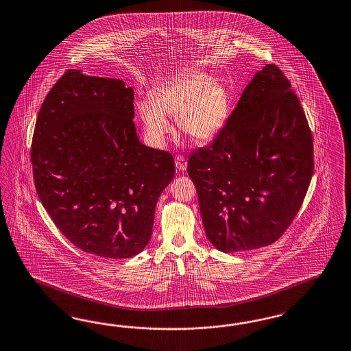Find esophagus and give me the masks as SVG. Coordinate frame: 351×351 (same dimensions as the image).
<instances>
[{
    "label": "esophagus",
    "instance_id": "obj_1",
    "mask_svg": "<svg viewBox=\"0 0 351 351\" xmlns=\"http://www.w3.org/2000/svg\"><path fill=\"white\" fill-rule=\"evenodd\" d=\"M174 162H176V168L178 171H184L187 169V162H186V159L183 156H177Z\"/></svg>",
    "mask_w": 351,
    "mask_h": 351
}]
</instances>
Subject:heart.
<instances>
[{
	"mask_svg": "<svg viewBox=\"0 0 351 351\" xmlns=\"http://www.w3.org/2000/svg\"><path fill=\"white\" fill-rule=\"evenodd\" d=\"M229 94L221 81L205 72H192L150 93V99L136 103L145 135L150 144L162 146L173 132L169 119L198 144H208L221 134L229 117Z\"/></svg>",
	"mask_w": 351,
	"mask_h": 351,
	"instance_id": "heart-1",
	"label": "heart"
}]
</instances>
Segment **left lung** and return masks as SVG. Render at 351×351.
Masks as SVG:
<instances>
[{
    "mask_svg": "<svg viewBox=\"0 0 351 351\" xmlns=\"http://www.w3.org/2000/svg\"><path fill=\"white\" fill-rule=\"evenodd\" d=\"M313 168L299 99L279 67L266 64L213 145L189 156L207 239L224 253L278 241L303 204Z\"/></svg>",
    "mask_w": 351,
    "mask_h": 351,
    "instance_id": "left-lung-1",
    "label": "left lung"
}]
</instances>
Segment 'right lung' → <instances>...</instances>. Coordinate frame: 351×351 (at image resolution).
Wrapping results in <instances>:
<instances>
[{"label":"right lung","instance_id":"right-lung-1","mask_svg":"<svg viewBox=\"0 0 351 351\" xmlns=\"http://www.w3.org/2000/svg\"><path fill=\"white\" fill-rule=\"evenodd\" d=\"M134 90L119 79L67 70L36 118V193L81 251L130 258L150 242L155 207L174 177L171 154L136 134Z\"/></svg>","mask_w":351,"mask_h":351}]
</instances>
